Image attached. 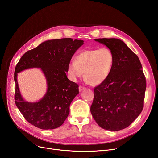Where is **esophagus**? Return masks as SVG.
I'll return each mask as SVG.
<instances>
[{"label": "esophagus", "mask_w": 158, "mask_h": 158, "mask_svg": "<svg viewBox=\"0 0 158 158\" xmlns=\"http://www.w3.org/2000/svg\"><path fill=\"white\" fill-rule=\"evenodd\" d=\"M85 87L84 86H82V85H80L79 86V91L80 92H82V90H84V89H85Z\"/></svg>", "instance_id": "1"}]
</instances>
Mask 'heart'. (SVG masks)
I'll return each instance as SVG.
<instances>
[{
  "label": "heart",
  "instance_id": "b5f03b06",
  "mask_svg": "<svg viewBox=\"0 0 158 158\" xmlns=\"http://www.w3.org/2000/svg\"><path fill=\"white\" fill-rule=\"evenodd\" d=\"M114 56L108 47L85 49L76 55L75 62L69 63L67 72L73 80L82 77L85 82L98 85L106 80L113 69Z\"/></svg>",
  "mask_w": 158,
  "mask_h": 158
}]
</instances>
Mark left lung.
I'll list each match as a JSON object with an SVG mask.
<instances>
[{
  "label": "left lung",
  "instance_id": "8db88e82",
  "mask_svg": "<svg viewBox=\"0 0 158 158\" xmlns=\"http://www.w3.org/2000/svg\"><path fill=\"white\" fill-rule=\"evenodd\" d=\"M113 52L114 63L108 78L94 88L90 111L102 128L117 131L128 127L144 107L146 80L138 56L123 41L95 39Z\"/></svg>",
  "mask_w": 158,
  "mask_h": 158
}]
</instances>
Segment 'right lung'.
I'll return each mask as SVG.
<instances>
[{
	"instance_id": "right-lung-1",
	"label": "right lung",
	"mask_w": 158,
	"mask_h": 158,
	"mask_svg": "<svg viewBox=\"0 0 158 158\" xmlns=\"http://www.w3.org/2000/svg\"><path fill=\"white\" fill-rule=\"evenodd\" d=\"M84 44L82 40L72 38L52 40L23 54L16 66L14 100L19 111L31 125L44 130L63 125L67 118L70 105L79 93L78 85L68 79L66 73L76 51ZM41 68L46 76L48 88L45 96L35 103L25 102L17 82V73L30 68Z\"/></svg>"
}]
</instances>
